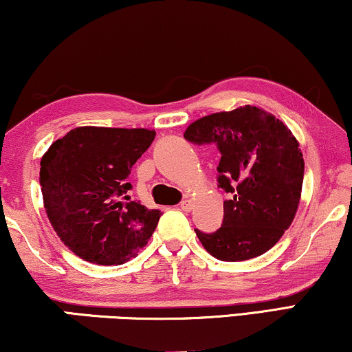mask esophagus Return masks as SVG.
Segmentation results:
<instances>
[{"mask_svg":"<svg viewBox=\"0 0 352 352\" xmlns=\"http://www.w3.org/2000/svg\"><path fill=\"white\" fill-rule=\"evenodd\" d=\"M180 209H182L183 212H190V210L192 209V202H191L190 199H183V201L180 202Z\"/></svg>","mask_w":352,"mask_h":352,"instance_id":"1","label":"esophagus"}]
</instances>
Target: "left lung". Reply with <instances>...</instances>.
<instances>
[{
  "mask_svg": "<svg viewBox=\"0 0 352 352\" xmlns=\"http://www.w3.org/2000/svg\"><path fill=\"white\" fill-rule=\"evenodd\" d=\"M185 138L217 145V182L230 195L219 230H195L204 249L221 261L268 252L294 221L303 185V155L290 129L261 108L245 105L201 118L188 126Z\"/></svg>",
  "mask_w": 352,
  "mask_h": 352,
  "instance_id": "left-lung-1",
  "label": "left lung"
}]
</instances>
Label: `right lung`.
<instances>
[{
    "label": "right lung",
    "instance_id": "add662e5",
    "mask_svg": "<svg viewBox=\"0 0 352 352\" xmlns=\"http://www.w3.org/2000/svg\"><path fill=\"white\" fill-rule=\"evenodd\" d=\"M148 129L76 127L49 146L39 183L47 219L79 258L120 265L146 245L162 215L124 202L132 166L155 140Z\"/></svg>",
    "mask_w": 352,
    "mask_h": 352
}]
</instances>
